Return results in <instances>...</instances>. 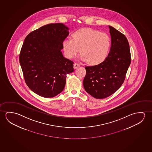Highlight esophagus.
Returning a JSON list of instances; mask_svg holds the SVG:
<instances>
[{
  "instance_id": "obj_1",
  "label": "esophagus",
  "mask_w": 152,
  "mask_h": 152,
  "mask_svg": "<svg viewBox=\"0 0 152 152\" xmlns=\"http://www.w3.org/2000/svg\"><path fill=\"white\" fill-rule=\"evenodd\" d=\"M80 66V65L79 64L76 63L74 64V68L76 69V68H77L79 67Z\"/></svg>"
}]
</instances>
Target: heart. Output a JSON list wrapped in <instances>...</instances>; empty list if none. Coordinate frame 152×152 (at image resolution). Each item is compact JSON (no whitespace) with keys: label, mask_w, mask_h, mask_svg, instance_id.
<instances>
[{"label":"heart","mask_w":152,"mask_h":152,"mask_svg":"<svg viewBox=\"0 0 152 152\" xmlns=\"http://www.w3.org/2000/svg\"><path fill=\"white\" fill-rule=\"evenodd\" d=\"M72 37L63 43L64 51L68 58L76 56L80 49L82 54L80 59L88 61L91 65L100 63L105 58L110 46V39L107 34L84 28L75 31Z\"/></svg>","instance_id":"obj_1"}]
</instances>
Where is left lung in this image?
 Listing matches in <instances>:
<instances>
[{
    "label": "left lung",
    "mask_w": 152,
    "mask_h": 152,
    "mask_svg": "<svg viewBox=\"0 0 152 152\" xmlns=\"http://www.w3.org/2000/svg\"><path fill=\"white\" fill-rule=\"evenodd\" d=\"M109 28L111 47L107 57L97 65L85 67L84 87L97 99L106 98L117 91L131 64L129 45L125 36L112 26Z\"/></svg>",
    "instance_id": "1"
}]
</instances>
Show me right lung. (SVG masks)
Segmentation results:
<instances>
[{"mask_svg":"<svg viewBox=\"0 0 152 152\" xmlns=\"http://www.w3.org/2000/svg\"><path fill=\"white\" fill-rule=\"evenodd\" d=\"M69 28L50 23L29 33L24 40L19 63L28 87L39 96L50 98L63 91L66 75L74 72L73 61L61 51Z\"/></svg>","mask_w":152,"mask_h":152,"instance_id":"right-lung-1","label":"right lung"}]
</instances>
